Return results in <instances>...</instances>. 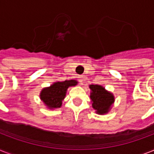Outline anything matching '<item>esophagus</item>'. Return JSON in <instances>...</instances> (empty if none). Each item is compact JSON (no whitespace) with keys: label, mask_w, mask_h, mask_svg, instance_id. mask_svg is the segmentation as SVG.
Instances as JSON below:
<instances>
[{"label":"esophagus","mask_w":154,"mask_h":154,"mask_svg":"<svg viewBox=\"0 0 154 154\" xmlns=\"http://www.w3.org/2000/svg\"><path fill=\"white\" fill-rule=\"evenodd\" d=\"M85 77L82 75V76H80L79 77V82H80V84H84V82H85Z\"/></svg>","instance_id":"1"}]
</instances>
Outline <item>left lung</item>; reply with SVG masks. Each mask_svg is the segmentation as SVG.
<instances>
[{
  "mask_svg": "<svg viewBox=\"0 0 154 154\" xmlns=\"http://www.w3.org/2000/svg\"><path fill=\"white\" fill-rule=\"evenodd\" d=\"M89 88L92 91L90 98L93 108L99 114L106 113L114 101L112 94L106 91L101 85H91Z\"/></svg>",
  "mask_w": 154,
  "mask_h": 154,
  "instance_id": "8db88e82",
  "label": "left lung"
}]
</instances>
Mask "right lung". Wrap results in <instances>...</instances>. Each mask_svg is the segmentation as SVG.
I'll return each mask as SVG.
<instances>
[{
	"instance_id": "obj_1",
	"label": "right lung",
	"mask_w": 154,
	"mask_h": 154,
	"mask_svg": "<svg viewBox=\"0 0 154 154\" xmlns=\"http://www.w3.org/2000/svg\"><path fill=\"white\" fill-rule=\"evenodd\" d=\"M77 81L70 80L56 82L49 88H45L41 93V99L50 109L60 108L62 100L65 98L66 90L69 86L77 85Z\"/></svg>"
}]
</instances>
